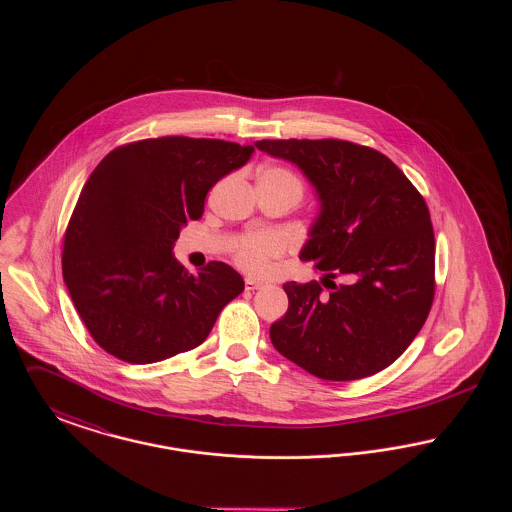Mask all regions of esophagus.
Returning <instances> with one entry per match:
<instances>
[{"instance_id": "34e87169", "label": "esophagus", "mask_w": 512, "mask_h": 512, "mask_svg": "<svg viewBox=\"0 0 512 512\" xmlns=\"http://www.w3.org/2000/svg\"><path fill=\"white\" fill-rule=\"evenodd\" d=\"M263 286H265V282H261V280L245 278V290H259V288H263Z\"/></svg>"}]
</instances>
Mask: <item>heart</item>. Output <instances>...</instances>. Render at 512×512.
<instances>
[{
  "mask_svg": "<svg viewBox=\"0 0 512 512\" xmlns=\"http://www.w3.org/2000/svg\"><path fill=\"white\" fill-rule=\"evenodd\" d=\"M259 180L290 184L301 194L299 180L293 176L292 172L284 171V169H265L259 174ZM284 247H286L284 238L274 232L247 234L236 245V261L240 267L249 272H263V270H267L272 259H276L284 253Z\"/></svg>",
  "mask_w": 512,
  "mask_h": 512,
  "instance_id": "1",
  "label": "heart"
}]
</instances>
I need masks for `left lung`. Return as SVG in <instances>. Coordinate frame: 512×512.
Returning a JSON list of instances; mask_svg holds the SVG:
<instances>
[{"label":"left lung","mask_w":512,"mask_h":512,"mask_svg":"<svg viewBox=\"0 0 512 512\" xmlns=\"http://www.w3.org/2000/svg\"><path fill=\"white\" fill-rule=\"evenodd\" d=\"M255 147L295 165L318 199L299 259L324 272L322 284H284L290 305L270 326L272 345L322 380L384 370L420 332L434 301L436 244L426 201L370 147L343 140H261Z\"/></svg>","instance_id":"left-lung-1"}]
</instances>
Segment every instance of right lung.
I'll use <instances>...</instances> for the list:
<instances>
[{"mask_svg": "<svg viewBox=\"0 0 512 512\" xmlns=\"http://www.w3.org/2000/svg\"><path fill=\"white\" fill-rule=\"evenodd\" d=\"M255 147L165 136L117 147L90 174L63 245V278L92 338L149 365L203 343L244 278L211 261L197 274L172 253L207 192Z\"/></svg>", "mask_w": 512, "mask_h": 512, "instance_id": "right-lung-1", "label": "right lung"}]
</instances>
